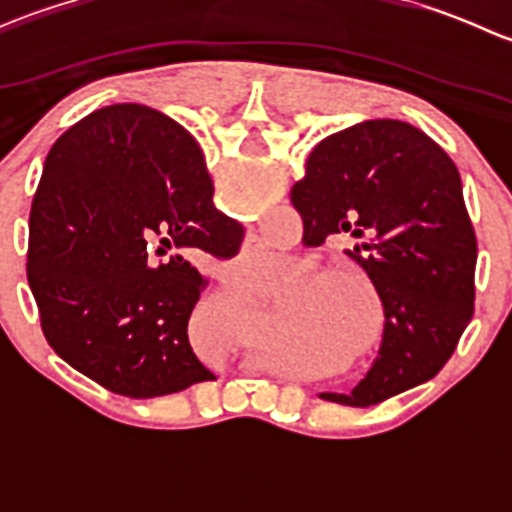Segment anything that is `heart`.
I'll return each mask as SVG.
<instances>
[{"label":"heart","mask_w":512,"mask_h":512,"mask_svg":"<svg viewBox=\"0 0 512 512\" xmlns=\"http://www.w3.org/2000/svg\"><path fill=\"white\" fill-rule=\"evenodd\" d=\"M242 267H247V270H265V267H272V262L267 260V257H260V255H247V257H242ZM324 282H329V280H324ZM322 309L324 312H319V314H334V312H329V309H344L347 307V299L344 297H339V294H327V297L322 299Z\"/></svg>","instance_id":"b5f03b06"}]
</instances>
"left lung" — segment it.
<instances>
[{"label": "left lung", "mask_w": 512, "mask_h": 512, "mask_svg": "<svg viewBox=\"0 0 512 512\" xmlns=\"http://www.w3.org/2000/svg\"><path fill=\"white\" fill-rule=\"evenodd\" d=\"M180 153L205 173L203 151L175 123ZM307 245L352 240L347 250L384 307V337L347 406H374L433 379L473 317L476 232L456 163L421 128L394 118L356 123L309 153L292 188Z\"/></svg>", "instance_id": "left-lung-1"}]
</instances>
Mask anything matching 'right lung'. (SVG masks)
I'll list each match as a JSON object with an SVG mask.
<instances>
[{
    "instance_id": "obj_1",
    "label": "right lung",
    "mask_w": 512,
    "mask_h": 512,
    "mask_svg": "<svg viewBox=\"0 0 512 512\" xmlns=\"http://www.w3.org/2000/svg\"><path fill=\"white\" fill-rule=\"evenodd\" d=\"M242 237L213 205L208 170L180 153L175 121L141 103L98 108L51 146L29 213L27 277L46 342L131 399L215 379L188 339L208 285L193 257L230 260Z\"/></svg>"
}]
</instances>
